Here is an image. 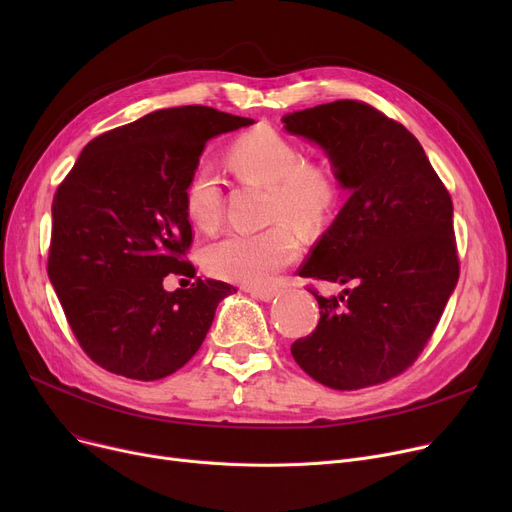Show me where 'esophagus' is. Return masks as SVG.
<instances>
[{
	"mask_svg": "<svg viewBox=\"0 0 512 512\" xmlns=\"http://www.w3.org/2000/svg\"><path fill=\"white\" fill-rule=\"evenodd\" d=\"M251 297H255V299H259V301H265V303H270V301H274L278 294H280V290L278 288H267V290H259V288H245Z\"/></svg>",
	"mask_w": 512,
	"mask_h": 512,
	"instance_id": "esophagus-1",
	"label": "esophagus"
}]
</instances>
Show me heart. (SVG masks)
<instances>
[{"label":"heart","instance_id":"b5f03b06","mask_svg":"<svg viewBox=\"0 0 512 512\" xmlns=\"http://www.w3.org/2000/svg\"><path fill=\"white\" fill-rule=\"evenodd\" d=\"M228 161L240 180L270 191V222H292L303 230H319L334 218L342 199V176L330 155L303 157L301 147L284 134L257 128L232 141ZM222 199L218 172L207 161H199L184 182L186 218L199 230H213L222 218ZM299 255V236L286 224H276L253 234H224L205 247L203 261L215 278L247 288H267Z\"/></svg>","mask_w":512,"mask_h":512}]
</instances>
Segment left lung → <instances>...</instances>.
Here are the masks:
<instances>
[{
  "mask_svg": "<svg viewBox=\"0 0 512 512\" xmlns=\"http://www.w3.org/2000/svg\"><path fill=\"white\" fill-rule=\"evenodd\" d=\"M282 122L324 147L351 191L299 270L351 288L330 299L309 288L317 328L290 353L332 390L384 384L417 361L459 280L452 199L413 134L363 101L338 99Z\"/></svg>",
  "mask_w": 512,
  "mask_h": 512,
  "instance_id": "8db88e82",
  "label": "left lung"
}]
</instances>
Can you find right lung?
<instances>
[{"mask_svg": "<svg viewBox=\"0 0 512 512\" xmlns=\"http://www.w3.org/2000/svg\"><path fill=\"white\" fill-rule=\"evenodd\" d=\"M253 124L207 105L157 110L107 130L78 155L51 205L47 274L93 363L130 380L168 378L195 357L215 307L236 292L195 277L182 191L205 143Z\"/></svg>", "mask_w": 512, "mask_h": 512, "instance_id": "add662e5", "label": "right lung"}]
</instances>
